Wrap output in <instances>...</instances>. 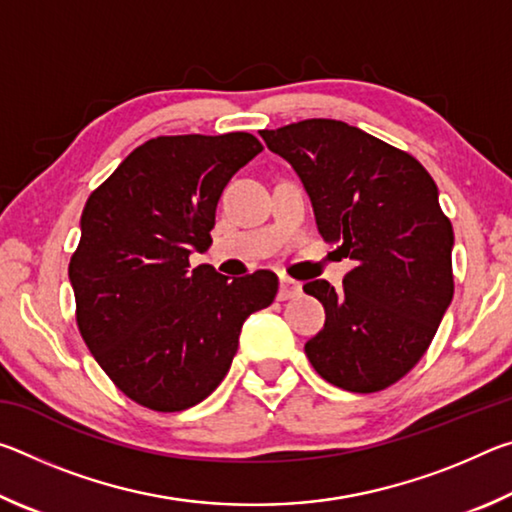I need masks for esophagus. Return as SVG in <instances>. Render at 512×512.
Instances as JSON below:
<instances>
[{"label": "esophagus", "instance_id": "esophagus-1", "mask_svg": "<svg viewBox=\"0 0 512 512\" xmlns=\"http://www.w3.org/2000/svg\"><path fill=\"white\" fill-rule=\"evenodd\" d=\"M300 284L291 277H280V291H277V300H291L300 296Z\"/></svg>", "mask_w": 512, "mask_h": 512}]
</instances>
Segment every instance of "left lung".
Masks as SVG:
<instances>
[{
    "mask_svg": "<svg viewBox=\"0 0 512 512\" xmlns=\"http://www.w3.org/2000/svg\"><path fill=\"white\" fill-rule=\"evenodd\" d=\"M262 137L296 169L320 235L354 259L341 291L327 280L302 287L325 307L305 345L311 366L343 391H384L422 359L454 298V230L438 187L413 155L345 121L305 119Z\"/></svg>",
    "mask_w": 512,
    "mask_h": 512,
    "instance_id": "obj_1",
    "label": "left lung"
}]
</instances>
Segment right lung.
Segmentation results:
<instances>
[{"label":"right lung","instance_id":"add662e5","mask_svg":"<svg viewBox=\"0 0 512 512\" xmlns=\"http://www.w3.org/2000/svg\"><path fill=\"white\" fill-rule=\"evenodd\" d=\"M264 146L250 133L162 135L90 194L69 259L76 325L121 393L151 411L203 402L239 348L244 320L268 307L277 275L228 280L192 268L212 244L223 187Z\"/></svg>","mask_w":512,"mask_h":512}]
</instances>
